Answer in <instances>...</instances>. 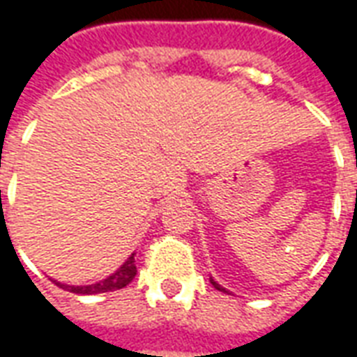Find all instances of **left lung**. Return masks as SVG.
<instances>
[{
    "instance_id": "8db88e82",
    "label": "left lung",
    "mask_w": 357,
    "mask_h": 357,
    "mask_svg": "<svg viewBox=\"0 0 357 357\" xmlns=\"http://www.w3.org/2000/svg\"><path fill=\"white\" fill-rule=\"evenodd\" d=\"M209 280H211V284H213V287L217 288V290H221V292H229V290H227V288L221 287V284H219V282H217V280H215V279H209Z\"/></svg>"
}]
</instances>
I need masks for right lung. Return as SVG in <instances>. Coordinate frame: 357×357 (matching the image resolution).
Masks as SVG:
<instances>
[{
    "label": "right lung",
    "mask_w": 357,
    "mask_h": 357,
    "mask_svg": "<svg viewBox=\"0 0 357 357\" xmlns=\"http://www.w3.org/2000/svg\"><path fill=\"white\" fill-rule=\"evenodd\" d=\"M136 277V264H134V254L126 259L125 264L119 267L117 271L111 273L107 279L100 280V282H93V284H84V287H75V284H63L53 280L57 287H61L63 290H69L75 294H102V292H113L119 288H125L130 280Z\"/></svg>",
    "instance_id": "obj_1"
}]
</instances>
